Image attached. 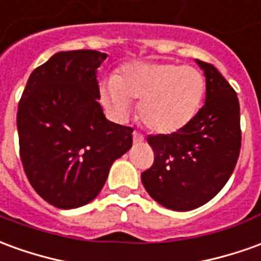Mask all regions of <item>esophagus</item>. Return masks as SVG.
<instances>
[{
    "mask_svg": "<svg viewBox=\"0 0 261 261\" xmlns=\"http://www.w3.org/2000/svg\"><path fill=\"white\" fill-rule=\"evenodd\" d=\"M141 141H144V137L141 136L140 133L134 131V133H133V143L138 144V143H141Z\"/></svg>",
    "mask_w": 261,
    "mask_h": 261,
    "instance_id": "34e87169",
    "label": "esophagus"
}]
</instances>
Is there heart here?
Masks as SVG:
<instances>
[{
  "mask_svg": "<svg viewBox=\"0 0 261 261\" xmlns=\"http://www.w3.org/2000/svg\"><path fill=\"white\" fill-rule=\"evenodd\" d=\"M205 92V77L192 66L128 63L103 83L101 99L117 120L130 116L131 100H140L138 116L145 127L156 134H172L192 121Z\"/></svg>",
  "mask_w": 261,
  "mask_h": 261,
  "instance_id": "heart-1",
  "label": "heart"
}]
</instances>
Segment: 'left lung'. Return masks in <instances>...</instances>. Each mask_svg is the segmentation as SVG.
Listing matches in <instances>:
<instances>
[{
  "label": "left lung",
  "mask_w": 261,
  "mask_h": 261,
  "mask_svg": "<svg viewBox=\"0 0 261 261\" xmlns=\"http://www.w3.org/2000/svg\"><path fill=\"white\" fill-rule=\"evenodd\" d=\"M196 63L206 77L205 105L182 130L148 136L154 164L141 174L149 196L178 212L196 209L219 194L242 145L238 94L213 65Z\"/></svg>",
  "instance_id": "8db88e82"
}]
</instances>
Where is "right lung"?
<instances>
[{
	"label": "right lung",
	"instance_id": "1",
	"mask_svg": "<svg viewBox=\"0 0 261 261\" xmlns=\"http://www.w3.org/2000/svg\"><path fill=\"white\" fill-rule=\"evenodd\" d=\"M106 58L90 49L55 54L31 73L18 105L23 171L59 209L92 202L133 145V128L109 121L99 103L97 69Z\"/></svg>",
	"mask_w": 261,
	"mask_h": 261
}]
</instances>
